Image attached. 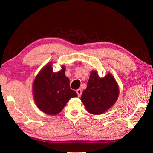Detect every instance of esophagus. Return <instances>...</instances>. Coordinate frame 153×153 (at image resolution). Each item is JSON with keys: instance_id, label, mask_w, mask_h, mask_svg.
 Listing matches in <instances>:
<instances>
[{"instance_id": "34e87169", "label": "esophagus", "mask_w": 153, "mask_h": 153, "mask_svg": "<svg viewBox=\"0 0 153 153\" xmlns=\"http://www.w3.org/2000/svg\"><path fill=\"white\" fill-rule=\"evenodd\" d=\"M76 92L77 94H78V96H79V97H80L81 94H82V90H81L80 88H79V89L76 90Z\"/></svg>"}]
</instances>
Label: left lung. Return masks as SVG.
I'll return each instance as SVG.
<instances>
[{"label":"left lung","instance_id":"left-lung-1","mask_svg":"<svg viewBox=\"0 0 153 153\" xmlns=\"http://www.w3.org/2000/svg\"><path fill=\"white\" fill-rule=\"evenodd\" d=\"M118 95L117 84L111 74L100 78L96 71H92L86 88L81 96V100L89 113L98 115L111 108Z\"/></svg>","mask_w":153,"mask_h":153}]
</instances>
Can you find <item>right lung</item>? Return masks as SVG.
Returning a JSON list of instances; mask_svg holds the SVG:
<instances>
[{"label":"right lung","instance_id":"add662e5","mask_svg":"<svg viewBox=\"0 0 153 153\" xmlns=\"http://www.w3.org/2000/svg\"><path fill=\"white\" fill-rule=\"evenodd\" d=\"M51 65H47L37 74L33 92L39 110L47 114L56 115L63 110L71 98L76 97L77 94L70 88L69 79L65 74V67L55 73Z\"/></svg>","mask_w":153,"mask_h":153}]
</instances>
